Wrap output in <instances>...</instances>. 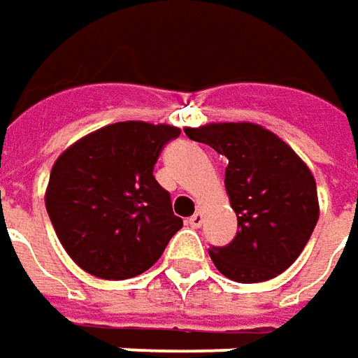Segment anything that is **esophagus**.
<instances>
[{
    "label": "esophagus",
    "mask_w": 358,
    "mask_h": 358,
    "mask_svg": "<svg viewBox=\"0 0 358 358\" xmlns=\"http://www.w3.org/2000/svg\"><path fill=\"white\" fill-rule=\"evenodd\" d=\"M187 225L193 229H197L203 225V213L201 211H197V213H193L189 219H187Z\"/></svg>",
    "instance_id": "34e87169"
}]
</instances>
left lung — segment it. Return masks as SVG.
<instances>
[{"label": "left lung", "mask_w": 358, "mask_h": 358, "mask_svg": "<svg viewBox=\"0 0 358 358\" xmlns=\"http://www.w3.org/2000/svg\"><path fill=\"white\" fill-rule=\"evenodd\" d=\"M193 141L229 159L225 189L237 235L211 247L215 267L237 282L268 281L291 267L319 221L317 183L295 151L255 123H209L185 129Z\"/></svg>", "instance_id": "1"}]
</instances>
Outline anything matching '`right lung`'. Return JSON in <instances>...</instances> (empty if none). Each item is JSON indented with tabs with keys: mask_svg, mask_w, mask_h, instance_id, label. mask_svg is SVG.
<instances>
[{
	"mask_svg": "<svg viewBox=\"0 0 358 358\" xmlns=\"http://www.w3.org/2000/svg\"><path fill=\"white\" fill-rule=\"evenodd\" d=\"M173 125L121 121L67 147L49 175L45 207L63 249L83 271L123 281L157 263L183 227L153 177Z\"/></svg>",
	"mask_w": 358,
	"mask_h": 358,
	"instance_id": "right-lung-1",
	"label": "right lung"
}]
</instances>
